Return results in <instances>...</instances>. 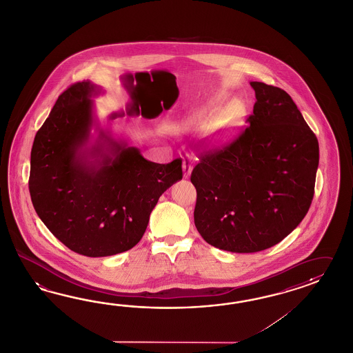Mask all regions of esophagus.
<instances>
[{
  "label": "esophagus",
  "mask_w": 353,
  "mask_h": 353,
  "mask_svg": "<svg viewBox=\"0 0 353 353\" xmlns=\"http://www.w3.org/2000/svg\"><path fill=\"white\" fill-rule=\"evenodd\" d=\"M182 171H183V177H185V179H189L190 174L192 172V162H191L190 155L183 157V161H182Z\"/></svg>",
  "instance_id": "esophagus-1"
}]
</instances>
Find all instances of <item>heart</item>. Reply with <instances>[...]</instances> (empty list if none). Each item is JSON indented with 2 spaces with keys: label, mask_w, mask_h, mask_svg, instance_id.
<instances>
[{
  "label": "heart",
  "mask_w": 353,
  "mask_h": 353,
  "mask_svg": "<svg viewBox=\"0 0 353 353\" xmlns=\"http://www.w3.org/2000/svg\"><path fill=\"white\" fill-rule=\"evenodd\" d=\"M245 116V108L239 101H233L221 112L219 107L214 103L205 104L186 114L180 122L183 130L203 129L215 121L214 139L224 141L232 138L240 128Z\"/></svg>",
  "instance_id": "obj_1"
}]
</instances>
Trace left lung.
Segmentation results:
<instances>
[{"instance_id":"1","label":"left lung","mask_w":353,"mask_h":353,"mask_svg":"<svg viewBox=\"0 0 353 353\" xmlns=\"http://www.w3.org/2000/svg\"><path fill=\"white\" fill-rule=\"evenodd\" d=\"M249 126L222 149L200 154L191 173L194 221L218 249L258 252L301 223L314 198L319 143L283 89L251 81Z\"/></svg>"}]
</instances>
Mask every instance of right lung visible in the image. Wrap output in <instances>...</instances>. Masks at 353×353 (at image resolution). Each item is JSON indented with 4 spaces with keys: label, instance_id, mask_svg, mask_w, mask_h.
Listing matches in <instances>:
<instances>
[{
    "label": "right lung",
    "instance_id": "right-lung-1",
    "mask_svg": "<svg viewBox=\"0 0 353 353\" xmlns=\"http://www.w3.org/2000/svg\"><path fill=\"white\" fill-rule=\"evenodd\" d=\"M99 93L88 80L68 88L38 130L30 154L37 214L65 246L89 258L132 249L159 196L182 179L181 158L150 162L97 123L93 98Z\"/></svg>",
    "mask_w": 353,
    "mask_h": 353
}]
</instances>
